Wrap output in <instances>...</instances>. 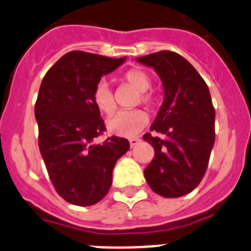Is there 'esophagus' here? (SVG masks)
Here are the masks:
<instances>
[{
  "mask_svg": "<svg viewBox=\"0 0 251 251\" xmlns=\"http://www.w3.org/2000/svg\"><path fill=\"white\" fill-rule=\"evenodd\" d=\"M139 141H141V139H139V138H136V137H134V138H130V139H129V145H130V147H134V146L138 145Z\"/></svg>",
  "mask_w": 251,
  "mask_h": 251,
  "instance_id": "obj_1",
  "label": "esophagus"
}]
</instances>
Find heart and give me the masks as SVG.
I'll return each instance as SVG.
<instances>
[{"mask_svg":"<svg viewBox=\"0 0 251 251\" xmlns=\"http://www.w3.org/2000/svg\"><path fill=\"white\" fill-rule=\"evenodd\" d=\"M124 80L134 86L138 92H141V101L146 105H154V99L147 94V90L152 85L150 75L141 69H130L124 74ZM93 101L95 106L101 113L110 114L115 109V100L110 89L109 83L106 80H100L95 85L93 90ZM148 123V115L145 110H119L110 115L106 121V129L108 132L119 137H133L146 127Z\"/></svg>","mask_w":251,"mask_h":251,"instance_id":"obj_1","label":"heart"}]
</instances>
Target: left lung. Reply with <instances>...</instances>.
I'll return each mask as SVG.
<instances>
[{"label":"left lung","instance_id":"1","mask_svg":"<svg viewBox=\"0 0 251 251\" xmlns=\"http://www.w3.org/2000/svg\"><path fill=\"white\" fill-rule=\"evenodd\" d=\"M137 61L161 77L165 98L143 139L154 148L145 170L150 187L163 197L187 195L201 182L215 143V109L201 75L185 57L159 51Z\"/></svg>","mask_w":251,"mask_h":251}]
</instances>
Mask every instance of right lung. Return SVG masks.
<instances>
[{"mask_svg": "<svg viewBox=\"0 0 251 251\" xmlns=\"http://www.w3.org/2000/svg\"><path fill=\"white\" fill-rule=\"evenodd\" d=\"M124 61L72 51L57 60L40 85L35 104L40 153L56 192L73 205L99 202L109 191L115 163L129 150L127 139L115 136L94 143L105 126L93 90Z\"/></svg>", "mask_w": 251, "mask_h": 251, "instance_id": "obj_1", "label": "right lung"}]
</instances>
